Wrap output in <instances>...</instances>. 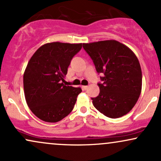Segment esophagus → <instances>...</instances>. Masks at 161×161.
I'll return each mask as SVG.
<instances>
[{
  "label": "esophagus",
  "mask_w": 161,
  "mask_h": 161,
  "mask_svg": "<svg viewBox=\"0 0 161 161\" xmlns=\"http://www.w3.org/2000/svg\"><path fill=\"white\" fill-rule=\"evenodd\" d=\"M88 86H82V89L83 90H87V89H88Z\"/></svg>",
  "instance_id": "esophagus-1"
}]
</instances>
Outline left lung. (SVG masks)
I'll use <instances>...</instances> for the list:
<instances>
[{"mask_svg":"<svg viewBox=\"0 0 161 161\" xmlns=\"http://www.w3.org/2000/svg\"><path fill=\"white\" fill-rule=\"evenodd\" d=\"M101 77L99 95L92 97L94 107L110 118H119L133 108L142 92V74L137 57L116 40L84 43Z\"/></svg>","mask_w":161,"mask_h":161,"instance_id":"left-lung-1","label":"left lung"}]
</instances>
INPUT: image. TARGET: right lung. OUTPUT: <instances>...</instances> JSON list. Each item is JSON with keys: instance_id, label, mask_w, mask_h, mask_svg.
I'll return each mask as SVG.
<instances>
[{"instance_id": "add662e5", "label": "right lung", "mask_w": 161, "mask_h": 161, "mask_svg": "<svg viewBox=\"0 0 161 161\" xmlns=\"http://www.w3.org/2000/svg\"><path fill=\"white\" fill-rule=\"evenodd\" d=\"M82 47V43H47L28 63L23 75L25 101L31 111L42 120L57 123L74 108L82 89L63 82L71 60Z\"/></svg>"}]
</instances>
